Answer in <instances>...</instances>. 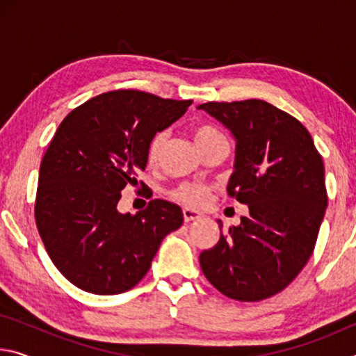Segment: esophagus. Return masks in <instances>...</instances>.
<instances>
[{"label":"esophagus","instance_id":"34e87169","mask_svg":"<svg viewBox=\"0 0 356 356\" xmlns=\"http://www.w3.org/2000/svg\"><path fill=\"white\" fill-rule=\"evenodd\" d=\"M200 218H202L201 212H197V210H191V209H184L185 222H190V221H195V220H200Z\"/></svg>","mask_w":356,"mask_h":356}]
</instances>
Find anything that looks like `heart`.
I'll list each match as a JSON object with an SVG mask.
<instances>
[{
  "label": "heart",
  "instance_id": "obj_1",
  "mask_svg": "<svg viewBox=\"0 0 356 356\" xmlns=\"http://www.w3.org/2000/svg\"><path fill=\"white\" fill-rule=\"evenodd\" d=\"M193 136H195L197 147H201L204 144L216 140V138H221L222 135L216 129L210 127V125H201V127H196L193 130ZM165 140H166V135L163 131H160V134H156L152 138V141H150L149 149H147L149 163H155V161L159 160V155L161 152V147H163ZM171 195L174 200H177L182 204H186V206L200 207V206H204L209 200V188L206 185H201V184H182L179 185L177 188H174Z\"/></svg>",
  "mask_w": 356,
  "mask_h": 356
}]
</instances>
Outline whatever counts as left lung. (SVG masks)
I'll return each mask as SVG.
<instances>
[{
    "label": "left lung",
    "mask_w": 356,
    "mask_h": 356,
    "mask_svg": "<svg viewBox=\"0 0 356 356\" xmlns=\"http://www.w3.org/2000/svg\"><path fill=\"white\" fill-rule=\"evenodd\" d=\"M197 110L231 131L227 193L248 206L238 226L201 252V268L229 298H268L297 278L314 250L328 204L322 156L303 124L264 100L207 102Z\"/></svg>",
    "instance_id": "8db88e82"
}]
</instances>
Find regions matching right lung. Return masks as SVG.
Segmentation results:
<instances>
[{
  "instance_id": "add662e5",
  "label": "right lung",
  "mask_w": 356,
  "mask_h": 356,
  "mask_svg": "<svg viewBox=\"0 0 356 356\" xmlns=\"http://www.w3.org/2000/svg\"><path fill=\"white\" fill-rule=\"evenodd\" d=\"M191 100L141 91L100 94L75 108L44 155L35 225L56 268L95 295L130 291L149 272L168 234L184 222L177 204L154 200L120 213L125 185L147 166L152 138L188 110Z\"/></svg>"
}]
</instances>
